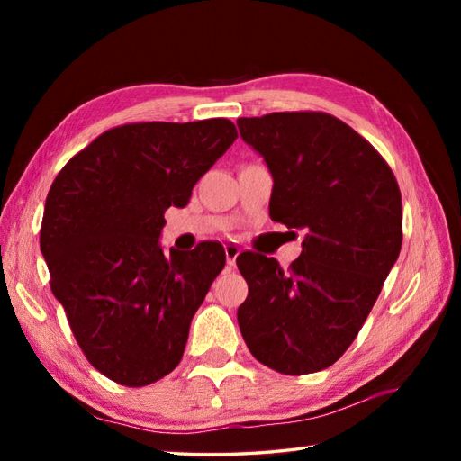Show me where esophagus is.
Masks as SVG:
<instances>
[{"label":"esophagus","instance_id":"1","mask_svg":"<svg viewBox=\"0 0 461 461\" xmlns=\"http://www.w3.org/2000/svg\"><path fill=\"white\" fill-rule=\"evenodd\" d=\"M239 254H240V248L236 246V244H225V256H227V267L229 269H234V265H236V258H239Z\"/></svg>","mask_w":461,"mask_h":461}]
</instances>
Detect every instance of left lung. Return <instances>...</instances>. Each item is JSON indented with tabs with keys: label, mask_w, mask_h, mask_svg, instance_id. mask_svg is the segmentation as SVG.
<instances>
[{
	"label": "left lung",
	"mask_w": 461,
	"mask_h": 461,
	"mask_svg": "<svg viewBox=\"0 0 461 461\" xmlns=\"http://www.w3.org/2000/svg\"><path fill=\"white\" fill-rule=\"evenodd\" d=\"M273 175L271 219L305 230L298 259L246 252L239 325L252 356L283 375L332 366L354 342L402 248L396 176L364 136L323 111L236 121Z\"/></svg>",
	"instance_id": "8db88e82"
}]
</instances>
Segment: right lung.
<instances>
[{
  "mask_svg": "<svg viewBox=\"0 0 461 461\" xmlns=\"http://www.w3.org/2000/svg\"><path fill=\"white\" fill-rule=\"evenodd\" d=\"M236 138L229 119L129 122L97 136L55 176L40 249L82 354L107 379L146 386L183 359L225 249L202 242L163 254V215L188 203Z\"/></svg>",
  "mask_w": 461,
  "mask_h": 461,
  "instance_id": "right-lung-1",
  "label": "right lung"
}]
</instances>
